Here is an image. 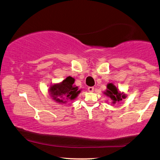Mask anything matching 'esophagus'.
<instances>
[{
  "instance_id": "esophagus-1",
  "label": "esophagus",
  "mask_w": 160,
  "mask_h": 160,
  "mask_svg": "<svg viewBox=\"0 0 160 160\" xmlns=\"http://www.w3.org/2000/svg\"><path fill=\"white\" fill-rule=\"evenodd\" d=\"M88 90L89 92H93L94 90V88L93 87H88Z\"/></svg>"
}]
</instances>
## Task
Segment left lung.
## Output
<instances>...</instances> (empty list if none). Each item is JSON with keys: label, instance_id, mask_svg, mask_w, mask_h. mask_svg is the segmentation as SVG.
<instances>
[{"label": "left lung", "instance_id": "8db88e82", "mask_svg": "<svg viewBox=\"0 0 160 160\" xmlns=\"http://www.w3.org/2000/svg\"><path fill=\"white\" fill-rule=\"evenodd\" d=\"M104 93L107 96L111 98L113 103L120 102L123 98H125L126 97V96L124 93L118 91L116 86H114L112 83H109L107 85V90Z\"/></svg>", "mask_w": 160, "mask_h": 160}]
</instances>
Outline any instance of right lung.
Wrapping results in <instances>:
<instances>
[{
  "mask_svg": "<svg viewBox=\"0 0 160 160\" xmlns=\"http://www.w3.org/2000/svg\"><path fill=\"white\" fill-rule=\"evenodd\" d=\"M75 79L73 78L67 77L61 83L51 85L49 88L51 97L58 103H66L67 100H73L80 93L78 87L73 85Z\"/></svg>",
  "mask_w": 160,
  "mask_h": 160,
  "instance_id": "add662e5",
  "label": "right lung"
}]
</instances>
